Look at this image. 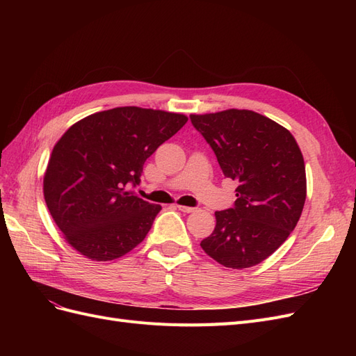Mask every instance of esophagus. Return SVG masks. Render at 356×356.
Instances as JSON below:
<instances>
[{"mask_svg": "<svg viewBox=\"0 0 356 356\" xmlns=\"http://www.w3.org/2000/svg\"><path fill=\"white\" fill-rule=\"evenodd\" d=\"M177 208H178L181 212H186V213H190V212H195V211H196V208L184 207V204H177Z\"/></svg>", "mask_w": 356, "mask_h": 356, "instance_id": "obj_1", "label": "esophagus"}]
</instances>
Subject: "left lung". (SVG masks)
Listing matches in <instances>:
<instances>
[{
  "label": "left lung",
  "mask_w": 356,
  "mask_h": 356,
  "mask_svg": "<svg viewBox=\"0 0 356 356\" xmlns=\"http://www.w3.org/2000/svg\"><path fill=\"white\" fill-rule=\"evenodd\" d=\"M222 174L238 181L234 207L215 212L200 242L215 261L246 268L264 261L296 229L306 200V168L288 129L251 110L191 114Z\"/></svg>",
  "instance_id": "8db88e82"
}]
</instances>
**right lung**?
<instances>
[{"instance_id":"right-lung-1","label":"right lung","mask_w":356,"mask_h":356,"mask_svg":"<svg viewBox=\"0 0 356 356\" xmlns=\"http://www.w3.org/2000/svg\"><path fill=\"white\" fill-rule=\"evenodd\" d=\"M187 115L118 106L74 123L53 147L42 181L63 238L92 261L120 258L141 243L160 204L135 196L145 160L187 123Z\"/></svg>"}]
</instances>
